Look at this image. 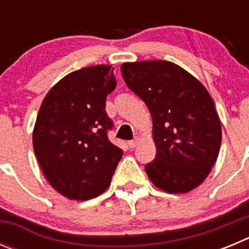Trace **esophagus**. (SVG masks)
I'll use <instances>...</instances> for the list:
<instances>
[{
  "mask_svg": "<svg viewBox=\"0 0 249 249\" xmlns=\"http://www.w3.org/2000/svg\"><path fill=\"white\" fill-rule=\"evenodd\" d=\"M138 144V138H136V140H132V141H128V146L129 148H135L136 146Z\"/></svg>",
  "mask_w": 249,
  "mask_h": 249,
  "instance_id": "obj_1",
  "label": "esophagus"
}]
</instances>
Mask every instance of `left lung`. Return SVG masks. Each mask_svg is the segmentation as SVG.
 I'll use <instances>...</instances> for the list:
<instances>
[{
    "instance_id": "1",
    "label": "left lung",
    "mask_w": 249,
    "mask_h": 249,
    "mask_svg": "<svg viewBox=\"0 0 249 249\" xmlns=\"http://www.w3.org/2000/svg\"><path fill=\"white\" fill-rule=\"evenodd\" d=\"M121 72L151 112L157 151L144 169L152 183L167 193L198 187L215 163L222 141L221 121L206 87L160 59L126 62Z\"/></svg>"
}]
</instances>
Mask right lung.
<instances>
[{"label":"right lung","mask_w":249,"mask_h":249,"mask_svg":"<svg viewBox=\"0 0 249 249\" xmlns=\"http://www.w3.org/2000/svg\"><path fill=\"white\" fill-rule=\"evenodd\" d=\"M108 65L71 72L50 89L39 107L32 142L46 179L70 199L105 192L123 151L111 143L113 122L106 98L116 89Z\"/></svg>","instance_id":"obj_1"}]
</instances>
